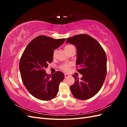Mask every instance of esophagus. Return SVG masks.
I'll list each match as a JSON object with an SVG mask.
<instances>
[{"mask_svg":"<svg viewBox=\"0 0 127 127\" xmlns=\"http://www.w3.org/2000/svg\"><path fill=\"white\" fill-rule=\"evenodd\" d=\"M69 77V75H68V74H64V77L66 78Z\"/></svg>","mask_w":127,"mask_h":127,"instance_id":"1","label":"esophagus"}]
</instances>
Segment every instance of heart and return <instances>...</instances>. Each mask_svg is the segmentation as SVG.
<instances>
[{
    "mask_svg": "<svg viewBox=\"0 0 127 127\" xmlns=\"http://www.w3.org/2000/svg\"><path fill=\"white\" fill-rule=\"evenodd\" d=\"M72 47H74V46L72 45H70V44H69V45L65 46V47H64L65 51H66L67 52H68V51L70 49V48ZM56 52H57L56 50H55L54 52H53V56H56ZM71 65L70 64H63V65H61V66H60V69L64 72H68L70 68H71Z\"/></svg>",
    "mask_w": 127,
    "mask_h": 127,
    "instance_id": "b5f03b06",
    "label": "heart"
}]
</instances>
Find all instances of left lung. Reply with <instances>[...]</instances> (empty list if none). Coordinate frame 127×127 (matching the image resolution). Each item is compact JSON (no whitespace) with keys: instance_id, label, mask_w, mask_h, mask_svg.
I'll return each mask as SVG.
<instances>
[{"instance_id":"1","label":"left lung","mask_w":127,"mask_h":127,"mask_svg":"<svg viewBox=\"0 0 127 127\" xmlns=\"http://www.w3.org/2000/svg\"><path fill=\"white\" fill-rule=\"evenodd\" d=\"M77 49V70L83 75L80 80L73 76L75 81L70 88L74 96L85 100L96 94L101 88L106 75V53L98 41L83 34L68 38L66 43Z\"/></svg>"}]
</instances>
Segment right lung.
I'll return each mask as SVG.
<instances>
[{
	"mask_svg": "<svg viewBox=\"0 0 127 127\" xmlns=\"http://www.w3.org/2000/svg\"><path fill=\"white\" fill-rule=\"evenodd\" d=\"M66 39L38 36L30 42L22 55L19 67L22 81L29 93L40 100L54 98L60 83L64 78L62 72L57 71L51 76L48 75L44 69L52 62L53 50Z\"/></svg>",
	"mask_w": 127,
	"mask_h": 127,
	"instance_id": "obj_1",
	"label": "right lung"
}]
</instances>
